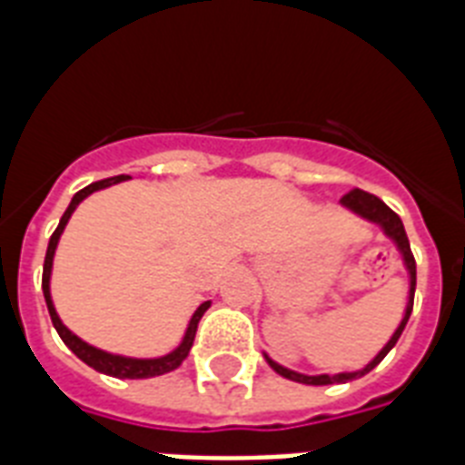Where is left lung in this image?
I'll return each mask as SVG.
<instances>
[{
  "instance_id": "1",
  "label": "left lung",
  "mask_w": 465,
  "mask_h": 465,
  "mask_svg": "<svg viewBox=\"0 0 465 465\" xmlns=\"http://www.w3.org/2000/svg\"><path fill=\"white\" fill-rule=\"evenodd\" d=\"M342 207H347L350 212H354V214H360L361 219H367V222H371V224H379L381 226V232L389 236L393 243H396L398 253H401V258H403V265L405 270H408V277H411V290H408V304H405V313L403 318H401V323H398L396 332L391 335V340L386 342V345L379 350V354H376L374 360L369 361L367 367L357 369V371H340V374H316V376H309V374H299V371H292V369L282 367V364H277V361H272L265 354V360H268V364L272 369H275L277 374L284 376V379H290V381H299V383H306V386H328V383H347V381H354V379H360V376L369 374L371 369L379 364V361L386 357V354L393 350V345L398 342V338H401V332H403L405 323H408V318H411L412 313V299H415V258H412V251H411V241H408V233H405V226L403 222H401V217H398L396 212L391 210L389 204L383 203V200H379L376 195H371V193H364V190H350L342 200Z\"/></svg>"
}]
</instances>
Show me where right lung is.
<instances>
[{
    "mask_svg": "<svg viewBox=\"0 0 465 465\" xmlns=\"http://www.w3.org/2000/svg\"><path fill=\"white\" fill-rule=\"evenodd\" d=\"M130 175H113V178H105V181H96L86 185L84 190H79L74 197H72V203L62 214L60 224L54 229V233L50 236V243H47V253H45V265H43V294H45V304L47 311H50V318H53L54 331L60 332L62 342L72 350V352L84 361V364H89L91 369H96L101 374L115 376V379H152V376H161L168 374V371H173L183 364V360L188 357L190 347H193V340H195L197 332V323H200V318L204 316V311L210 309V302H204V304L197 306V311L190 318L188 328H185V335H183L181 345L171 350L168 354H161V357H149V360H137V357H125V354H113L105 352V350H98V347L89 345V342H84L79 335L69 331L67 325L62 323L60 316H57V311H54L53 297H50V275H53V258L54 251H57V241H60L62 232H64V226H67L69 217H72V212L76 210V204L86 200L91 193H96V190L111 188L115 183L127 181Z\"/></svg>",
    "mask_w": 465,
    "mask_h": 465,
    "instance_id": "add662e5",
    "label": "right lung"
}]
</instances>
